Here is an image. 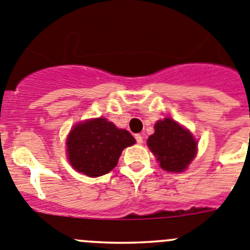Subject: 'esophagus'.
<instances>
[{"label": "esophagus", "mask_w": 250, "mask_h": 250, "mask_svg": "<svg viewBox=\"0 0 250 250\" xmlns=\"http://www.w3.org/2000/svg\"><path fill=\"white\" fill-rule=\"evenodd\" d=\"M135 139H136V142L139 145H141L142 142H144V136H142V135H140V134L135 135Z\"/></svg>", "instance_id": "34e87169"}]
</instances>
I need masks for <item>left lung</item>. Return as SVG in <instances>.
Masks as SVG:
<instances>
[{
	"label": "left lung",
	"instance_id": "1",
	"mask_svg": "<svg viewBox=\"0 0 250 250\" xmlns=\"http://www.w3.org/2000/svg\"><path fill=\"white\" fill-rule=\"evenodd\" d=\"M147 146L162 169L174 173L187 169L198 151V142L191 132L170 118L154 124V134L148 137Z\"/></svg>",
	"mask_w": 250,
	"mask_h": 250
}]
</instances>
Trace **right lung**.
<instances>
[{
  "mask_svg": "<svg viewBox=\"0 0 250 250\" xmlns=\"http://www.w3.org/2000/svg\"><path fill=\"white\" fill-rule=\"evenodd\" d=\"M136 140L104 118L78 123L66 140L67 158L73 169L88 177L106 174L116 167L124 148Z\"/></svg>",
  "mask_w": 250,
  "mask_h": 250,
  "instance_id": "right-lung-1",
  "label": "right lung"
}]
</instances>
